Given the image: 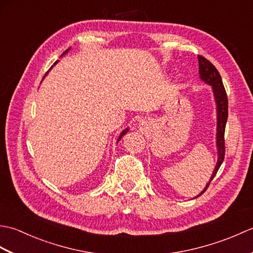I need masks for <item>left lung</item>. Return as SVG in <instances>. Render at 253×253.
<instances>
[{
	"mask_svg": "<svg viewBox=\"0 0 253 253\" xmlns=\"http://www.w3.org/2000/svg\"><path fill=\"white\" fill-rule=\"evenodd\" d=\"M198 62H199V75H200V79L203 83L208 84L212 87L214 100H215L216 105V149H217V162L212 176L210 177V180L204 187V189L199 193L195 198L200 197L202 193L207 190L210 182L212 181L214 176L216 175L219 166L222 165L224 157H225V142H224V133H225V126H226L227 117H228V100L227 94L225 88L223 85V82L221 78V75L217 72V69L214 67L211 62H209L206 57L201 55H198Z\"/></svg>",
	"mask_w": 253,
	"mask_h": 253,
	"instance_id": "obj_1",
	"label": "left lung"
}]
</instances>
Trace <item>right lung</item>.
I'll return each mask as SVG.
<instances>
[{
    "label": "right lung",
    "mask_w": 253,
    "mask_h": 253,
    "mask_svg": "<svg viewBox=\"0 0 253 253\" xmlns=\"http://www.w3.org/2000/svg\"><path fill=\"white\" fill-rule=\"evenodd\" d=\"M68 51H69V49H68V50H66L65 52H64V53H63V54L61 55V57H62L63 55H65V54H66V53H67ZM57 62H58V61H56V62H55L54 64H53V66H54V65H56V64H57ZM53 66H52V67H53ZM52 67H51V68H52ZM51 68H50V69H51ZM49 72H50V71H49ZM49 72H47V73H49ZM47 73H46V74L44 75V77H43V78H45V76H46V75H47ZM128 130H129V128H126V129H124V130H123V131L121 132V135H120V137H118V139H117V142L121 140V139H122V137H123L124 135H125V133H127V131H128Z\"/></svg>",
    "instance_id": "obj_1"
}]
</instances>
